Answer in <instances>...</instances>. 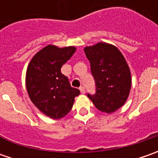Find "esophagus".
<instances>
[{
	"mask_svg": "<svg viewBox=\"0 0 158 158\" xmlns=\"http://www.w3.org/2000/svg\"><path fill=\"white\" fill-rule=\"evenodd\" d=\"M80 91H81L82 94H84L85 93V89H84V87H80Z\"/></svg>",
	"mask_w": 158,
	"mask_h": 158,
	"instance_id": "esophagus-1",
	"label": "esophagus"
}]
</instances>
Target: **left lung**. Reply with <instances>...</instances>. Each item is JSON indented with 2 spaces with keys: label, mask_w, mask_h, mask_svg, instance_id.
I'll return each mask as SVG.
<instances>
[{
  "label": "left lung",
  "mask_w": 158,
  "mask_h": 158,
  "mask_svg": "<svg viewBox=\"0 0 158 158\" xmlns=\"http://www.w3.org/2000/svg\"><path fill=\"white\" fill-rule=\"evenodd\" d=\"M84 52L96 84V92L88 93V98L101 112H115L124 105L131 89L130 70L124 56L106 43L85 47Z\"/></svg>",
  "instance_id": "1"
}]
</instances>
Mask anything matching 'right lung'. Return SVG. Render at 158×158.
Wrapping results in <instances>:
<instances>
[{
  "label": "right lung",
  "mask_w": 158,
  "mask_h": 158,
  "mask_svg": "<svg viewBox=\"0 0 158 158\" xmlns=\"http://www.w3.org/2000/svg\"><path fill=\"white\" fill-rule=\"evenodd\" d=\"M76 52V47L59 48L47 46L31 59L26 72L28 94L40 111L52 118L66 116L74 104L78 89L70 85L68 77L60 72Z\"/></svg>",
  "instance_id": "obj_1"
}]
</instances>
